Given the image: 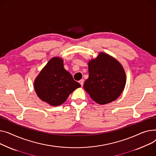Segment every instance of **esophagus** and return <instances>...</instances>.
<instances>
[{"label": "esophagus", "instance_id": "esophagus-1", "mask_svg": "<svg viewBox=\"0 0 156 156\" xmlns=\"http://www.w3.org/2000/svg\"><path fill=\"white\" fill-rule=\"evenodd\" d=\"M84 80L83 79H81V80H79V83H80V84L81 85V86H83V85H84Z\"/></svg>", "mask_w": 156, "mask_h": 156}]
</instances>
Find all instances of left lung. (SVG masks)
Masks as SVG:
<instances>
[{
	"instance_id": "8db88e82",
	"label": "left lung",
	"mask_w": 156,
	"mask_h": 156,
	"mask_svg": "<svg viewBox=\"0 0 156 156\" xmlns=\"http://www.w3.org/2000/svg\"><path fill=\"white\" fill-rule=\"evenodd\" d=\"M89 75L84 88L98 104L111 103L123 92L126 82L125 71L121 64L108 55L100 53L89 62Z\"/></svg>"
}]
</instances>
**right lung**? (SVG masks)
<instances>
[{"instance_id": "1", "label": "right lung", "mask_w": 156, "mask_h": 156, "mask_svg": "<svg viewBox=\"0 0 156 156\" xmlns=\"http://www.w3.org/2000/svg\"><path fill=\"white\" fill-rule=\"evenodd\" d=\"M80 84L63 67V60L51 58L34 82L36 94L43 101L57 106L66 101L69 96Z\"/></svg>"}]
</instances>
